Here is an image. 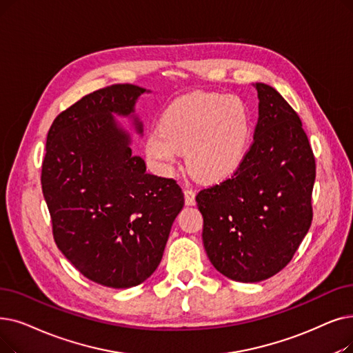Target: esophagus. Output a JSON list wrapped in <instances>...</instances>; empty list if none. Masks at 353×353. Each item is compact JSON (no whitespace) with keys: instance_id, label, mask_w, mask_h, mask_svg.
Listing matches in <instances>:
<instances>
[{"instance_id":"esophagus-1","label":"esophagus","mask_w":353,"mask_h":353,"mask_svg":"<svg viewBox=\"0 0 353 353\" xmlns=\"http://www.w3.org/2000/svg\"><path fill=\"white\" fill-rule=\"evenodd\" d=\"M194 197H196V193H194L193 190H190V189H185V202H186V205H188V206H193V205L196 203Z\"/></svg>"}]
</instances>
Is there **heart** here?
I'll return each mask as SVG.
<instances>
[{
    "label": "heart",
    "instance_id": "heart-1",
    "mask_svg": "<svg viewBox=\"0 0 353 353\" xmlns=\"http://www.w3.org/2000/svg\"><path fill=\"white\" fill-rule=\"evenodd\" d=\"M254 114L247 99L216 92H193L167 106L159 130L145 137V154L159 172L172 174L179 151L190 172L203 180L231 174L247 154Z\"/></svg>",
    "mask_w": 353,
    "mask_h": 353
}]
</instances>
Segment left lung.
Segmentation results:
<instances>
[{"label":"left lung","mask_w":353,"mask_h":353,"mask_svg":"<svg viewBox=\"0 0 353 353\" xmlns=\"http://www.w3.org/2000/svg\"><path fill=\"white\" fill-rule=\"evenodd\" d=\"M254 141L235 173L197 193L203 245L225 277L258 283L294 256L313 219L316 161L297 112L265 83Z\"/></svg>","instance_id":"1"}]
</instances>
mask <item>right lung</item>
<instances>
[{
	"label": "right lung",
	"mask_w": 353,
	"mask_h": 353,
	"mask_svg": "<svg viewBox=\"0 0 353 353\" xmlns=\"http://www.w3.org/2000/svg\"><path fill=\"white\" fill-rule=\"evenodd\" d=\"M144 92L117 83L60 112L41 165L57 248L86 279L112 288L139 285L156 271L185 205L176 180L145 172L114 119L132 115ZM134 125L143 132L139 118Z\"/></svg>",
	"instance_id": "add662e5"
}]
</instances>
